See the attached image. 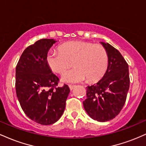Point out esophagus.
<instances>
[{
    "label": "esophagus",
    "mask_w": 146,
    "mask_h": 146,
    "mask_svg": "<svg viewBox=\"0 0 146 146\" xmlns=\"http://www.w3.org/2000/svg\"><path fill=\"white\" fill-rule=\"evenodd\" d=\"M68 87H69V88H70V90H72L73 89V88H74V87H75V85H72V84H69L68 85Z\"/></svg>",
    "instance_id": "34e87169"
}]
</instances>
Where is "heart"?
Returning <instances> with one entry per match:
<instances>
[{
	"instance_id": "b5f03b06",
	"label": "heart",
	"mask_w": 146,
	"mask_h": 146,
	"mask_svg": "<svg viewBox=\"0 0 146 146\" xmlns=\"http://www.w3.org/2000/svg\"><path fill=\"white\" fill-rule=\"evenodd\" d=\"M58 50L48 52L46 62L52 71L60 74L70 67L73 62L75 67L62 76L65 82H80L86 78L89 82H95L102 78L106 71L108 53L102 44L71 41L60 45Z\"/></svg>"
}]
</instances>
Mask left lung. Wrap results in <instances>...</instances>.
Instances as JSON below:
<instances>
[{
  "label": "left lung",
  "mask_w": 146,
  "mask_h": 146,
  "mask_svg": "<svg viewBox=\"0 0 146 146\" xmlns=\"http://www.w3.org/2000/svg\"><path fill=\"white\" fill-rule=\"evenodd\" d=\"M101 44L108 53V67L98 83L86 87L83 105L92 119L104 122L115 118L124 106L130 78L128 64L120 52L108 43Z\"/></svg>",
  "instance_id": "1"
}]
</instances>
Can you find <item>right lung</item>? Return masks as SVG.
<instances>
[{
    "label": "right lung",
    "instance_id": "1",
    "mask_svg": "<svg viewBox=\"0 0 146 146\" xmlns=\"http://www.w3.org/2000/svg\"><path fill=\"white\" fill-rule=\"evenodd\" d=\"M56 41L41 39L27 47L16 68V91L26 115L41 125H51L64 111L70 89L58 86L59 78L46 62L48 50Z\"/></svg>",
    "mask_w": 146,
    "mask_h": 146
}]
</instances>
